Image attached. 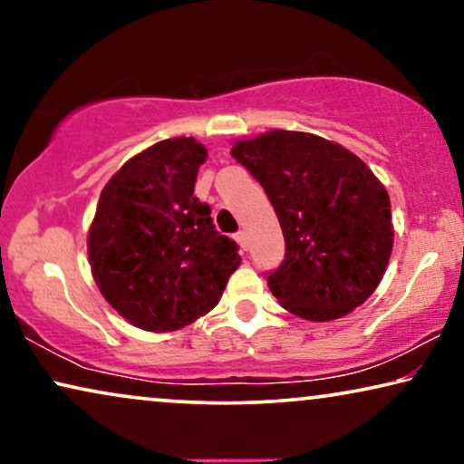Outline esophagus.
<instances>
[{
	"instance_id": "obj_1",
	"label": "esophagus",
	"mask_w": 464,
	"mask_h": 464,
	"mask_svg": "<svg viewBox=\"0 0 464 464\" xmlns=\"http://www.w3.org/2000/svg\"><path fill=\"white\" fill-rule=\"evenodd\" d=\"M234 238H237V243L240 245V249L246 251V246H249V243H246V234L245 232H237V234H234Z\"/></svg>"
}]
</instances>
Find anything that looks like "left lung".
<instances>
[{
    "label": "left lung",
    "mask_w": 464,
    "mask_h": 464,
    "mask_svg": "<svg viewBox=\"0 0 464 464\" xmlns=\"http://www.w3.org/2000/svg\"><path fill=\"white\" fill-rule=\"evenodd\" d=\"M232 158L275 207L285 259L266 281L283 308L334 321L376 291L392 251L391 200L367 164L327 139L270 130Z\"/></svg>",
    "instance_id": "left-lung-1"
}]
</instances>
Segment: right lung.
I'll return each instance as SVG.
<instances>
[{"label":"right lung","instance_id":"obj_1","mask_svg":"<svg viewBox=\"0 0 464 464\" xmlns=\"http://www.w3.org/2000/svg\"><path fill=\"white\" fill-rule=\"evenodd\" d=\"M205 156L194 137L167 139L130 158L101 192L88 234L92 276L145 332H175L207 314L240 266L238 245L194 196Z\"/></svg>","mask_w":464,"mask_h":464}]
</instances>
